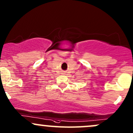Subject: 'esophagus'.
Listing matches in <instances>:
<instances>
[{
    "label": "esophagus",
    "instance_id": "34e87169",
    "mask_svg": "<svg viewBox=\"0 0 133 133\" xmlns=\"http://www.w3.org/2000/svg\"><path fill=\"white\" fill-rule=\"evenodd\" d=\"M65 74H66V73H65V72H63L62 73H61V74H62V75H65Z\"/></svg>",
    "mask_w": 133,
    "mask_h": 133
}]
</instances>
